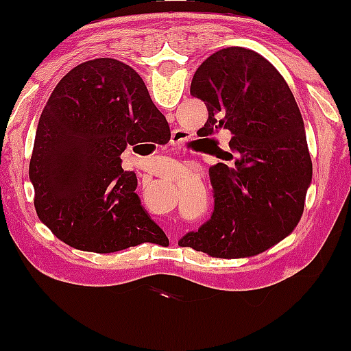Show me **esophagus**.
Listing matches in <instances>:
<instances>
[{
  "label": "esophagus",
  "mask_w": 351,
  "mask_h": 351,
  "mask_svg": "<svg viewBox=\"0 0 351 351\" xmlns=\"http://www.w3.org/2000/svg\"><path fill=\"white\" fill-rule=\"evenodd\" d=\"M183 134H181V132H178V130H175L171 134V140H170V143L171 145H180L181 142H183ZM173 241H175V237H173Z\"/></svg>",
  "instance_id": "esophagus-1"
}]
</instances>
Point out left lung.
<instances>
[{"label": "left lung", "instance_id": "left-lung-1", "mask_svg": "<svg viewBox=\"0 0 351 351\" xmlns=\"http://www.w3.org/2000/svg\"><path fill=\"white\" fill-rule=\"evenodd\" d=\"M208 107L203 135L232 134L223 160L209 168L215 211L178 241L213 257H251L293 231L312 181L300 110L279 71L245 47H226L196 69L189 88Z\"/></svg>", "mask_w": 351, "mask_h": 351}]
</instances>
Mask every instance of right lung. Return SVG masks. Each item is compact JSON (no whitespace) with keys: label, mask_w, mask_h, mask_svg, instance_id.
I'll use <instances>...</instances> for the list:
<instances>
[{"label":"right lung","mask_w":351,"mask_h":351,"mask_svg":"<svg viewBox=\"0 0 351 351\" xmlns=\"http://www.w3.org/2000/svg\"><path fill=\"white\" fill-rule=\"evenodd\" d=\"M168 140L167 119L130 66L110 58L79 64L52 90L36 130L29 180L39 219L80 251L167 244L120 155L128 145Z\"/></svg>","instance_id":"add662e5"}]
</instances>
